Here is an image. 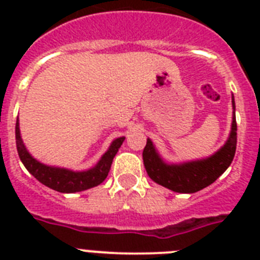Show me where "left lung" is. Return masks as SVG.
Wrapping results in <instances>:
<instances>
[{
  "instance_id": "8db88e82",
  "label": "left lung",
  "mask_w": 260,
  "mask_h": 260,
  "mask_svg": "<svg viewBox=\"0 0 260 260\" xmlns=\"http://www.w3.org/2000/svg\"><path fill=\"white\" fill-rule=\"evenodd\" d=\"M232 106H234V117H232L230 138L225 144L209 158L181 163V165H170L160 158L152 142L147 139V144L143 150V162L148 177L158 185L165 186L177 193H196L206 186L212 185L230 167L236 151L238 125L235 117L234 95H232Z\"/></svg>"
}]
</instances>
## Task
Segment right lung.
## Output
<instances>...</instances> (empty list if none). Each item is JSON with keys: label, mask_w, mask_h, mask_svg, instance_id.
Wrapping results in <instances>:
<instances>
[{"label": "right lung", "mask_w": 260, "mask_h": 260, "mask_svg": "<svg viewBox=\"0 0 260 260\" xmlns=\"http://www.w3.org/2000/svg\"><path fill=\"white\" fill-rule=\"evenodd\" d=\"M125 138H118L112 142L109 150L102 155L100 162L90 170L86 171H73L69 169H60V167H52L43 165L32 156L26 151L24 143H22L21 135H20V126L18 120L16 121V146H17L18 156L21 159L22 165L25 169L34 175L43 185L48 186L50 189H54L60 193H75L82 191L90 187L98 186L105 181L108 173L110 170L113 158L117 154L118 148L121 147Z\"/></svg>", "instance_id": "1"}]
</instances>
